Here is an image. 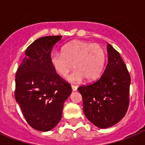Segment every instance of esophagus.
Returning a JSON list of instances; mask_svg holds the SVG:
<instances>
[{
    "instance_id": "esophagus-1",
    "label": "esophagus",
    "mask_w": 145,
    "mask_h": 145,
    "mask_svg": "<svg viewBox=\"0 0 145 145\" xmlns=\"http://www.w3.org/2000/svg\"><path fill=\"white\" fill-rule=\"evenodd\" d=\"M71 89H72V91H76L77 90V86H74V85H71Z\"/></svg>"
}]
</instances>
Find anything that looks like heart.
I'll return each instance as SVG.
<instances>
[{
    "mask_svg": "<svg viewBox=\"0 0 145 145\" xmlns=\"http://www.w3.org/2000/svg\"><path fill=\"white\" fill-rule=\"evenodd\" d=\"M50 60L55 71L61 77H65L73 67L75 68L67 77L68 81L79 83L86 78L91 82L101 76L106 54L99 44L76 40L62 47V54L53 52Z\"/></svg>",
    "mask_w": 145,
    "mask_h": 145,
    "instance_id": "1",
    "label": "heart"
}]
</instances>
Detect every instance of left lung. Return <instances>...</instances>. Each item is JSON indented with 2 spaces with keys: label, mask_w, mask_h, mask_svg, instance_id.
Masks as SVG:
<instances>
[{
  "label": "left lung",
  "mask_w": 145,
  "mask_h": 145,
  "mask_svg": "<svg viewBox=\"0 0 145 145\" xmlns=\"http://www.w3.org/2000/svg\"><path fill=\"white\" fill-rule=\"evenodd\" d=\"M108 65L98 80L80 86L85 116L95 126L106 129L120 121L128 110L130 75L120 55L107 46Z\"/></svg>",
  "instance_id": "8db88e82"
}]
</instances>
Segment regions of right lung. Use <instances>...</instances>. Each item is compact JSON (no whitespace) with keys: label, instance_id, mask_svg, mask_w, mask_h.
I'll use <instances>...</instances> for the list:
<instances>
[{"label":"right lung","instance_id":"1","mask_svg":"<svg viewBox=\"0 0 145 145\" xmlns=\"http://www.w3.org/2000/svg\"><path fill=\"white\" fill-rule=\"evenodd\" d=\"M61 36L42 37L25 51L16 74L15 98L32 128L47 132L59 123L71 87L51 64L52 47Z\"/></svg>","mask_w":145,"mask_h":145}]
</instances>
